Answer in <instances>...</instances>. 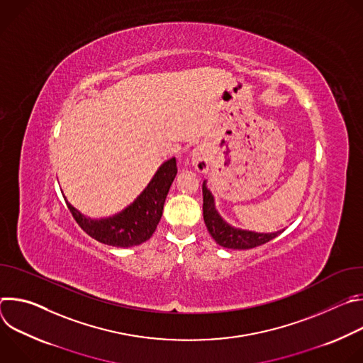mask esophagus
<instances>
[{"label": "esophagus", "instance_id": "1", "mask_svg": "<svg viewBox=\"0 0 363 363\" xmlns=\"http://www.w3.org/2000/svg\"><path fill=\"white\" fill-rule=\"evenodd\" d=\"M191 162L194 165V168L198 172H205L210 167V158H208V153H206L203 149L198 147L192 152L191 155Z\"/></svg>", "mask_w": 363, "mask_h": 363}]
</instances>
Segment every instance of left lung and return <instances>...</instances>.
Wrapping results in <instances>:
<instances>
[{
	"label": "left lung",
	"instance_id": "1",
	"mask_svg": "<svg viewBox=\"0 0 363 363\" xmlns=\"http://www.w3.org/2000/svg\"><path fill=\"white\" fill-rule=\"evenodd\" d=\"M202 195H203V221L206 228H208L211 237L217 241V244L231 248V250H248L258 245H263L269 242L270 240L276 238L281 231L272 233V234H258L244 230H237L231 225H228L216 211L214 198L211 192L206 189L205 182L202 184Z\"/></svg>",
	"mask_w": 363,
	"mask_h": 363
}]
</instances>
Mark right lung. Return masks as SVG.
<instances>
[{
	"label": "right lung",
	"instance_id": "right-lung-1",
	"mask_svg": "<svg viewBox=\"0 0 363 363\" xmlns=\"http://www.w3.org/2000/svg\"><path fill=\"white\" fill-rule=\"evenodd\" d=\"M175 158L161 165L145 191L121 214L106 220H90L82 216L67 201V206L80 228L99 242L113 247L139 245L157 230L168 191L177 177Z\"/></svg>",
	"mask_w": 363,
	"mask_h": 363
}]
</instances>
